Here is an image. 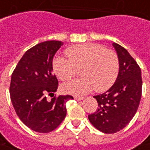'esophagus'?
<instances>
[{
	"instance_id": "1",
	"label": "esophagus",
	"mask_w": 150,
	"mask_h": 150,
	"mask_svg": "<svg viewBox=\"0 0 150 150\" xmlns=\"http://www.w3.org/2000/svg\"><path fill=\"white\" fill-rule=\"evenodd\" d=\"M74 98H75V100H84L85 99V97H83V96H75Z\"/></svg>"
}]
</instances>
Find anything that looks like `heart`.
<instances>
[{
    "instance_id": "heart-1",
    "label": "heart",
    "mask_w": 150,
    "mask_h": 150,
    "mask_svg": "<svg viewBox=\"0 0 150 150\" xmlns=\"http://www.w3.org/2000/svg\"><path fill=\"white\" fill-rule=\"evenodd\" d=\"M67 57L55 56L52 66L55 75L62 81L73 78L80 69V78L62 85L65 93L85 95L96 89L103 92L110 89L119 74L120 62L112 50L93 43L75 45L65 50Z\"/></svg>"
}]
</instances>
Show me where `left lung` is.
<instances>
[{"label":"left lung","mask_w":150,"mask_h":150,"mask_svg":"<svg viewBox=\"0 0 150 150\" xmlns=\"http://www.w3.org/2000/svg\"><path fill=\"white\" fill-rule=\"evenodd\" d=\"M120 70L115 84L104 94L94 96L98 102L89 120L100 131L114 134L121 130L134 116L142 96L141 70L135 59L123 46L113 43Z\"/></svg>","instance_id":"1"}]
</instances>
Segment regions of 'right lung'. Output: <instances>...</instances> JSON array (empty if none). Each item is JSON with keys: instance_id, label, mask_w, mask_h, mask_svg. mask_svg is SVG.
Segmentation results:
<instances>
[{"instance_id": "1", "label": "right lung", "mask_w": 150, "mask_h": 150, "mask_svg": "<svg viewBox=\"0 0 150 150\" xmlns=\"http://www.w3.org/2000/svg\"><path fill=\"white\" fill-rule=\"evenodd\" d=\"M63 45L47 40L29 49L11 75L10 95L15 111L24 125L38 133L53 131L66 115L65 104L73 96H54L58 80L53 74L52 60Z\"/></svg>"}]
</instances>
